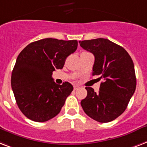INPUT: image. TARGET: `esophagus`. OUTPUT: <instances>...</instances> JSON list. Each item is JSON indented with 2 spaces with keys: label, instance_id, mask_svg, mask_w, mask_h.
<instances>
[{
  "label": "esophagus",
  "instance_id": "34e87169",
  "mask_svg": "<svg viewBox=\"0 0 147 147\" xmlns=\"http://www.w3.org/2000/svg\"><path fill=\"white\" fill-rule=\"evenodd\" d=\"M78 88H79V86H77V85H74V90H77L78 89Z\"/></svg>",
  "mask_w": 147,
  "mask_h": 147
}]
</instances>
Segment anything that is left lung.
<instances>
[{
    "instance_id": "1",
    "label": "left lung",
    "mask_w": 147,
    "mask_h": 147,
    "mask_svg": "<svg viewBox=\"0 0 147 147\" xmlns=\"http://www.w3.org/2000/svg\"><path fill=\"white\" fill-rule=\"evenodd\" d=\"M80 47L94 55V75L103 78L98 93L86 87L87 96L80 102L87 116L100 123H108L127 109L136 86L134 62L127 51L104 38L79 41Z\"/></svg>"
}]
</instances>
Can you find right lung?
I'll use <instances>...</instances> for the list:
<instances>
[{
    "label": "right lung",
    "mask_w": 147,
    "mask_h": 147,
    "mask_svg": "<svg viewBox=\"0 0 147 147\" xmlns=\"http://www.w3.org/2000/svg\"><path fill=\"white\" fill-rule=\"evenodd\" d=\"M77 41L45 38L28 44L18 55L11 74V87L23 114L35 122H45L60 113L74 87L57 84L52 74L62 69L74 53Z\"/></svg>",
    "instance_id": "1"
}]
</instances>
